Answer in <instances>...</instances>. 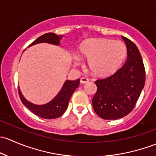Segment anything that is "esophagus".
<instances>
[{
    "label": "esophagus",
    "mask_w": 156,
    "mask_h": 156,
    "mask_svg": "<svg viewBox=\"0 0 156 156\" xmlns=\"http://www.w3.org/2000/svg\"><path fill=\"white\" fill-rule=\"evenodd\" d=\"M89 82V80L86 77H82L80 79V83H81V84H86V83H88Z\"/></svg>",
    "instance_id": "1"
}]
</instances>
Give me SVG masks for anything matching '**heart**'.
Instances as JSON below:
<instances>
[{
	"instance_id": "b5f03b06",
	"label": "heart",
	"mask_w": 156,
	"mask_h": 156,
	"mask_svg": "<svg viewBox=\"0 0 156 156\" xmlns=\"http://www.w3.org/2000/svg\"><path fill=\"white\" fill-rule=\"evenodd\" d=\"M79 55L89 61L88 66L92 74L107 76L115 73L124 62L127 55V47L120 41L107 38H94L86 41L80 46ZM80 60L76 58L78 65Z\"/></svg>"
}]
</instances>
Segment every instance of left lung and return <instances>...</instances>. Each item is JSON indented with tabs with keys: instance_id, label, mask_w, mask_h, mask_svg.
<instances>
[{
	"instance_id": "8db88e82",
	"label": "left lung",
	"mask_w": 156,
	"mask_h": 156,
	"mask_svg": "<svg viewBox=\"0 0 156 156\" xmlns=\"http://www.w3.org/2000/svg\"><path fill=\"white\" fill-rule=\"evenodd\" d=\"M128 58L113 74L94 82L97 92L92 99L94 112L104 119H118L131 113L145 84L146 71L137 46L126 37Z\"/></svg>"
}]
</instances>
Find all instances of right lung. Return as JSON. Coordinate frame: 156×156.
Here are the masks:
<instances>
[{
    "instance_id": "right-lung-1",
    "label": "right lung",
    "mask_w": 156,
    "mask_h": 156,
    "mask_svg": "<svg viewBox=\"0 0 156 156\" xmlns=\"http://www.w3.org/2000/svg\"><path fill=\"white\" fill-rule=\"evenodd\" d=\"M62 37L63 36L57 35L53 33L45 34L42 36L39 37L33 43H30L29 46L40 43H49L55 45H58L60 39H62ZM79 85H80V79L74 80V81L67 80L60 92L58 94V95L53 100L48 104H45V105L41 106L34 105V104L25 100V98L22 96L19 89H18V91L19 97H20L22 104L25 107H28L32 113H34L37 116L41 117V118L52 119L58 118V117L63 115V113L66 110L67 106H68L69 101H70L72 94L75 90L77 89Z\"/></svg>"
}]
</instances>
